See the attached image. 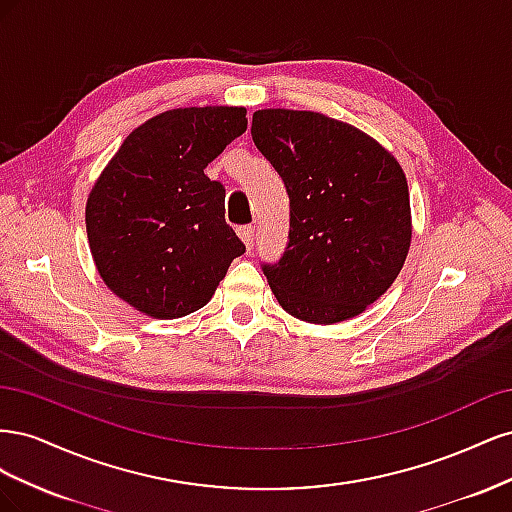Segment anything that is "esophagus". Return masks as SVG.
Listing matches in <instances>:
<instances>
[{"label": "esophagus", "instance_id": "obj_1", "mask_svg": "<svg viewBox=\"0 0 512 512\" xmlns=\"http://www.w3.org/2000/svg\"><path fill=\"white\" fill-rule=\"evenodd\" d=\"M254 232H256V228L252 226V224H247V226H239L237 228V235H239V239L245 243V250L250 252L252 247H254Z\"/></svg>", "mask_w": 512, "mask_h": 512}]
</instances>
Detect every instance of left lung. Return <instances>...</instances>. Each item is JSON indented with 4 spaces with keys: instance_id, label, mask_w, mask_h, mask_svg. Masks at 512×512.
<instances>
[{
    "instance_id": "8db88e82",
    "label": "left lung",
    "mask_w": 512,
    "mask_h": 512,
    "mask_svg": "<svg viewBox=\"0 0 512 512\" xmlns=\"http://www.w3.org/2000/svg\"><path fill=\"white\" fill-rule=\"evenodd\" d=\"M252 138L290 198L288 247L265 265L277 303L312 324L363 314L397 280L410 250L399 162L363 130L314 111L262 108Z\"/></svg>"
}]
</instances>
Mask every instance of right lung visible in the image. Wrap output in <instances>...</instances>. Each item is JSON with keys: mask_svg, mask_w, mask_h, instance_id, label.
Masks as SVG:
<instances>
[{"mask_svg": "<svg viewBox=\"0 0 512 512\" xmlns=\"http://www.w3.org/2000/svg\"><path fill=\"white\" fill-rule=\"evenodd\" d=\"M245 115L243 106H188L151 117L91 188L85 224L96 269L141 314L196 312L245 252L224 220V185L205 175L247 130Z\"/></svg>", "mask_w": 512, "mask_h": 512, "instance_id": "1", "label": "right lung"}]
</instances>
